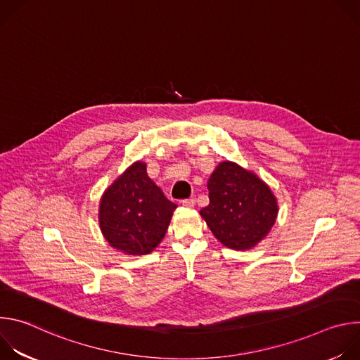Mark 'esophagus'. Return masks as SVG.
<instances>
[{
	"instance_id": "34e87169",
	"label": "esophagus",
	"mask_w": 360,
	"mask_h": 360,
	"mask_svg": "<svg viewBox=\"0 0 360 360\" xmlns=\"http://www.w3.org/2000/svg\"><path fill=\"white\" fill-rule=\"evenodd\" d=\"M182 205L186 208H193L195 207V199L189 198V199H182Z\"/></svg>"
}]
</instances>
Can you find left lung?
Returning <instances> with one entry per match:
<instances>
[{
	"instance_id": "left-lung-1",
	"label": "left lung",
	"mask_w": 360,
	"mask_h": 360,
	"mask_svg": "<svg viewBox=\"0 0 360 360\" xmlns=\"http://www.w3.org/2000/svg\"><path fill=\"white\" fill-rule=\"evenodd\" d=\"M208 189L210 205L199 214L222 245L246 250L269 233L278 217V202L258 175L225 161L212 172Z\"/></svg>"
}]
</instances>
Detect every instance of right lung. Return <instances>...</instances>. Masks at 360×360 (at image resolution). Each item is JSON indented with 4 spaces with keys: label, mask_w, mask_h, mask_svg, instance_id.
I'll return each mask as SVG.
<instances>
[{
    "label": "right lung",
    "mask_w": 360,
    "mask_h": 360,
    "mask_svg": "<svg viewBox=\"0 0 360 360\" xmlns=\"http://www.w3.org/2000/svg\"><path fill=\"white\" fill-rule=\"evenodd\" d=\"M176 208L148 174L134 162L108 186L99 202V226L110 245L127 255H146L164 239Z\"/></svg>",
    "instance_id": "obj_1"
}]
</instances>
